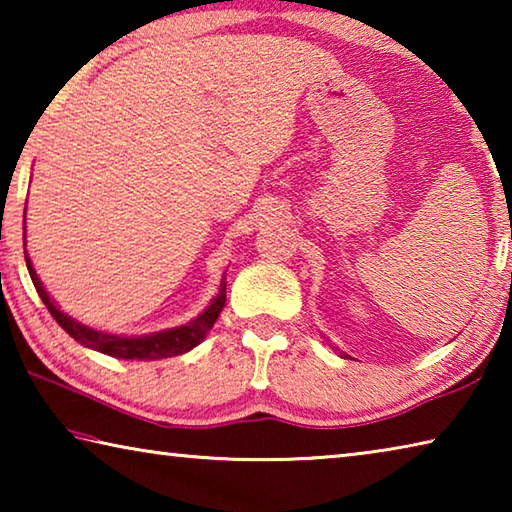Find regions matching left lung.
<instances>
[{"mask_svg": "<svg viewBox=\"0 0 512 512\" xmlns=\"http://www.w3.org/2000/svg\"><path fill=\"white\" fill-rule=\"evenodd\" d=\"M341 357H345V354H341Z\"/></svg>", "mask_w": 512, "mask_h": 512, "instance_id": "obj_1", "label": "left lung"}]
</instances>
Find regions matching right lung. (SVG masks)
<instances>
[{
	"mask_svg": "<svg viewBox=\"0 0 512 512\" xmlns=\"http://www.w3.org/2000/svg\"><path fill=\"white\" fill-rule=\"evenodd\" d=\"M24 259H27V268H29V275L33 280V287H36L38 296L47 305L49 314L56 318V323L63 327L74 341L85 345V348H92L101 354H110V357H117V359L153 361V359L185 354L192 348H196V345L205 339L207 332L214 327L216 318H219L221 309L225 305V275H223L221 289H219V293H216V298L210 302V305H207V309L201 316L189 320L187 325L162 329V332H153V334H144V336H117V334L99 332V329H92L88 325L79 323V320H74L72 316L63 314V311L56 307V302L49 298L45 287H42L40 277L36 273V268H33L29 255H24Z\"/></svg>",
	"mask_w": 512,
	"mask_h": 512,
	"instance_id": "right-lung-1",
	"label": "right lung"
}]
</instances>
